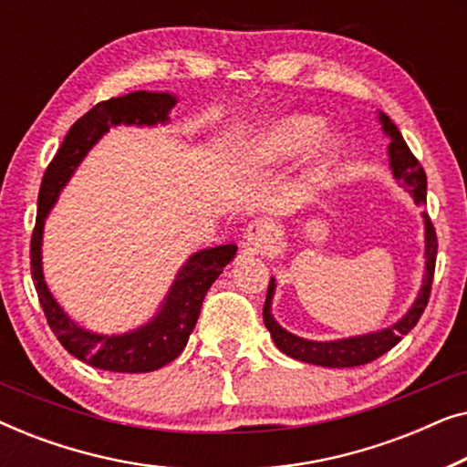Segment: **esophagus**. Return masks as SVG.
I'll return each instance as SVG.
<instances>
[{
    "label": "esophagus",
    "instance_id": "34e87169",
    "mask_svg": "<svg viewBox=\"0 0 467 467\" xmlns=\"http://www.w3.org/2000/svg\"><path fill=\"white\" fill-rule=\"evenodd\" d=\"M272 225L267 223L265 219H254L248 223V227L244 229V246L253 248V251H257V248H264L267 242L272 240Z\"/></svg>",
    "mask_w": 467,
    "mask_h": 467
}]
</instances>
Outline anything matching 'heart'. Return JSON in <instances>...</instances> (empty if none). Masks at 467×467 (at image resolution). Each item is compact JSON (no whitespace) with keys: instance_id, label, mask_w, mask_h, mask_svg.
I'll list each match as a JSON object with an SVG mask.
<instances>
[{"instance_id":"heart-1","label":"heart","mask_w":467,"mask_h":467,"mask_svg":"<svg viewBox=\"0 0 467 467\" xmlns=\"http://www.w3.org/2000/svg\"><path fill=\"white\" fill-rule=\"evenodd\" d=\"M323 130V120L310 114H285L257 133L244 150V159L251 165H276L299 157L315 144L312 161L317 168H327L340 155L342 140L334 133L321 136Z\"/></svg>"}]
</instances>
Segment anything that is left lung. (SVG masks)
Wrapping results in <instances>:
<instances>
[{
  "label": "left lung",
  "mask_w": 467,
  "mask_h": 467,
  "mask_svg": "<svg viewBox=\"0 0 467 467\" xmlns=\"http://www.w3.org/2000/svg\"><path fill=\"white\" fill-rule=\"evenodd\" d=\"M379 120L382 125V131L389 136V165H391L393 178L404 184L408 193L414 195V202L419 206H423L427 200V176L417 157L412 155L408 144L401 138V133L391 119L385 112L379 114ZM425 223V274H423V285L414 304L408 308L404 317L398 323L389 325L385 329L372 331V334L363 336H350L342 337V340H308V337H299L285 327H280L276 318L272 315V297L276 291V280L270 278V286H267L265 306H264V323L267 331H270L274 344L278 350H283L285 355L293 357V359L304 361V363H315V366L323 368H355L363 366L379 359L380 355H385L387 350H391L414 325L419 323L420 315H423L427 302H430L431 283H433V270H436V254H438V238L436 229H433L430 214L423 213Z\"/></svg>",
  "instance_id": "obj_1"
}]
</instances>
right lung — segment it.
I'll return each instance as SVG.
<instances>
[{
  "label": "right lung",
  "mask_w": 467,
  "mask_h": 467,
  "mask_svg": "<svg viewBox=\"0 0 467 467\" xmlns=\"http://www.w3.org/2000/svg\"><path fill=\"white\" fill-rule=\"evenodd\" d=\"M176 101L178 99L171 93L150 91H133L123 95V98L99 101L85 117L76 120L72 130L67 131L55 159L44 171L40 195H37V216L36 229L31 234L29 257L31 276H34L42 310L57 340L63 344V348L69 355L93 368L108 369V372H155V369L174 361L187 347L191 331H193L197 317H200L203 297H206L214 280L221 276L223 267L234 259L238 246L223 244L191 254L178 270L161 308L149 323L140 325L138 329L125 331V334L106 336L80 327L67 317V312L57 304L53 293L48 291L42 272L44 221H47L61 189L72 178L82 159L99 142L104 133L110 131V127L165 125Z\"/></svg>",
  "instance_id": "add662e5"
}]
</instances>
